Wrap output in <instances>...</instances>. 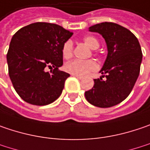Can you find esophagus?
<instances>
[{
	"label": "esophagus",
	"instance_id": "obj_1",
	"mask_svg": "<svg viewBox=\"0 0 150 150\" xmlns=\"http://www.w3.org/2000/svg\"><path fill=\"white\" fill-rule=\"evenodd\" d=\"M73 76H75L76 78H78V79H80V80H81V79H83V77L82 76H80V75H72Z\"/></svg>",
	"mask_w": 150,
	"mask_h": 150
}]
</instances>
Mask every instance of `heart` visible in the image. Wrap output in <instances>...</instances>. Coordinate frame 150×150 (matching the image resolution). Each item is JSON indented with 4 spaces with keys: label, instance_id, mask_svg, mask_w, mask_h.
Returning a JSON list of instances; mask_svg holds the SVG:
<instances>
[{
    "label": "heart",
    "instance_id": "1",
    "mask_svg": "<svg viewBox=\"0 0 150 150\" xmlns=\"http://www.w3.org/2000/svg\"><path fill=\"white\" fill-rule=\"evenodd\" d=\"M83 42L91 49H97L99 47V41L93 35L85 36L83 38ZM73 50H74V47L72 41L71 40L65 41L62 48L63 57L65 59L70 58L73 55ZM98 66L97 63L93 59L85 60V61L75 59L67 63L64 65V69L67 72L70 73L71 75L85 76L91 72L96 71L98 69Z\"/></svg>",
    "mask_w": 150,
    "mask_h": 150
}]
</instances>
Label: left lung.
<instances>
[{
  "label": "left lung",
  "instance_id": "8db88e82",
  "mask_svg": "<svg viewBox=\"0 0 150 150\" xmlns=\"http://www.w3.org/2000/svg\"><path fill=\"white\" fill-rule=\"evenodd\" d=\"M89 30L102 35L108 55L100 70L102 77L94 79L93 87L85 93V97L94 106L110 108L124 101L132 92L140 72L142 50L136 36L117 23H100Z\"/></svg>",
  "mask_w": 150,
  "mask_h": 150
}]
</instances>
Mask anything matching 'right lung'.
Masks as SVG:
<instances>
[{
  "label": "right lung",
  "mask_w": 150,
  "mask_h": 150,
  "mask_svg": "<svg viewBox=\"0 0 150 150\" xmlns=\"http://www.w3.org/2000/svg\"><path fill=\"white\" fill-rule=\"evenodd\" d=\"M73 33L55 23L37 22L13 35L6 54L8 74L23 101L33 105L52 103L61 95L69 74L61 71L62 48ZM52 68L50 72L47 68Z\"/></svg>",
  "instance_id": "add662e5"
}]
</instances>
